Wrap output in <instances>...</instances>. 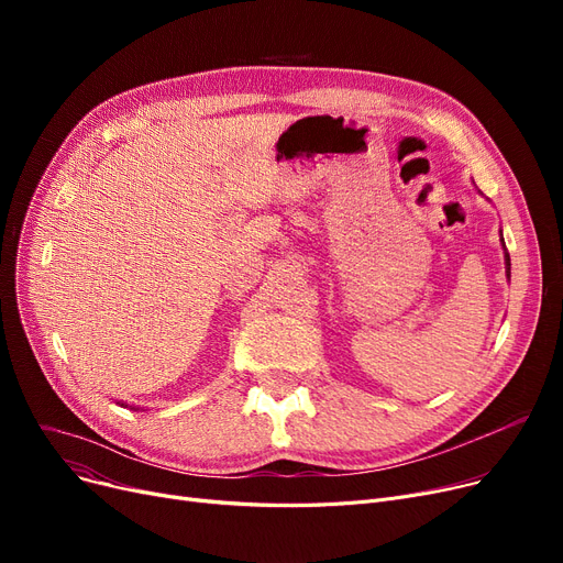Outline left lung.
<instances>
[{"label":"left lung","instance_id":"1","mask_svg":"<svg viewBox=\"0 0 563 563\" xmlns=\"http://www.w3.org/2000/svg\"><path fill=\"white\" fill-rule=\"evenodd\" d=\"M507 264H509V255H507ZM511 266V264H509Z\"/></svg>","mask_w":563,"mask_h":563}]
</instances>
